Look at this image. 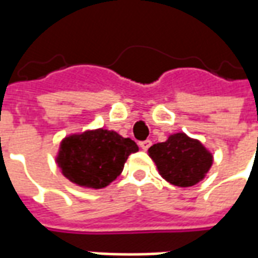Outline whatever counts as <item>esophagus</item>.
Returning a JSON list of instances; mask_svg holds the SVG:
<instances>
[{
    "label": "esophagus",
    "instance_id": "obj_1",
    "mask_svg": "<svg viewBox=\"0 0 258 258\" xmlns=\"http://www.w3.org/2000/svg\"><path fill=\"white\" fill-rule=\"evenodd\" d=\"M152 145V142L149 140H146V141H142V142H140V146H141V149L142 151H148L149 149V146Z\"/></svg>",
    "mask_w": 258,
    "mask_h": 258
}]
</instances>
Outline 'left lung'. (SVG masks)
Instances as JSON below:
<instances>
[{
  "label": "left lung",
  "mask_w": 258,
  "mask_h": 258,
  "mask_svg": "<svg viewBox=\"0 0 258 258\" xmlns=\"http://www.w3.org/2000/svg\"><path fill=\"white\" fill-rule=\"evenodd\" d=\"M148 153L162 178L181 188L199 184L214 162L213 153L185 133L171 134L167 141L151 146Z\"/></svg>",
  "instance_id": "8db88e82"
}]
</instances>
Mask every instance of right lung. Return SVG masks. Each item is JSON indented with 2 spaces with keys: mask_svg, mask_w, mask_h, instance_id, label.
I'll use <instances>...</instances> for the list:
<instances>
[{
  "mask_svg": "<svg viewBox=\"0 0 258 258\" xmlns=\"http://www.w3.org/2000/svg\"><path fill=\"white\" fill-rule=\"evenodd\" d=\"M131 138L105 128L87 130L64 137L56 153V164L64 177L88 189H102L121 174L131 153L138 152Z\"/></svg>",
  "mask_w": 258,
  "mask_h": 258,
  "instance_id": "1",
  "label": "right lung"
}]
</instances>
